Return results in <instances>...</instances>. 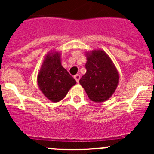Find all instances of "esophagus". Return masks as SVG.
Returning a JSON list of instances; mask_svg holds the SVG:
<instances>
[{
	"label": "esophagus",
	"mask_w": 154,
	"mask_h": 154,
	"mask_svg": "<svg viewBox=\"0 0 154 154\" xmlns=\"http://www.w3.org/2000/svg\"><path fill=\"white\" fill-rule=\"evenodd\" d=\"M75 79L76 80V82H77V83H79V79H80V75L77 74L75 75L74 76Z\"/></svg>",
	"instance_id": "34e87169"
}]
</instances>
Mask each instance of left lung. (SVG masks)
Segmentation results:
<instances>
[{
  "label": "left lung",
  "instance_id": "obj_1",
  "mask_svg": "<svg viewBox=\"0 0 154 154\" xmlns=\"http://www.w3.org/2000/svg\"><path fill=\"white\" fill-rule=\"evenodd\" d=\"M86 73L79 80L87 96L95 103L106 101L119 83V72L106 53L102 49L87 51Z\"/></svg>",
  "mask_w": 154,
  "mask_h": 154
}]
</instances>
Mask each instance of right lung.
<instances>
[{
    "mask_svg": "<svg viewBox=\"0 0 154 154\" xmlns=\"http://www.w3.org/2000/svg\"><path fill=\"white\" fill-rule=\"evenodd\" d=\"M60 51L47 53L38 73L37 82L45 96L53 103H58L65 98L76 81L63 68Z\"/></svg>",
    "mask_w": 154,
    "mask_h": 154,
    "instance_id": "obj_1",
    "label": "right lung"
}]
</instances>
